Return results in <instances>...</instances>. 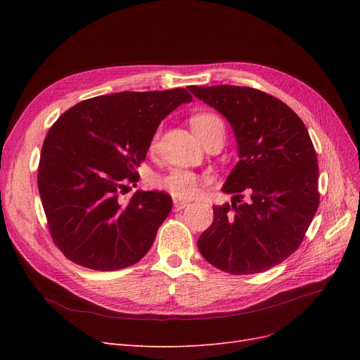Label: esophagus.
<instances>
[{"label": "esophagus", "mask_w": 360, "mask_h": 360, "mask_svg": "<svg viewBox=\"0 0 360 360\" xmlns=\"http://www.w3.org/2000/svg\"><path fill=\"white\" fill-rule=\"evenodd\" d=\"M188 201H183V200H174V210L179 212V210H183L184 207H188Z\"/></svg>", "instance_id": "obj_1"}]
</instances>
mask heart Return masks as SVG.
<instances>
[{
  "mask_svg": "<svg viewBox=\"0 0 360 360\" xmlns=\"http://www.w3.org/2000/svg\"><path fill=\"white\" fill-rule=\"evenodd\" d=\"M191 126L193 129V132L198 135V138L205 144L207 141L219 138L225 139V123L224 120L210 111H202L197 112L191 117ZM159 134L155 135L153 143H151V147H155L158 143ZM207 179L198 176L192 171L188 169H181V168H174L171 169L165 176H162L156 180L158 186L162 189H165L169 192L172 197L177 198H193L197 197L201 184L205 183Z\"/></svg>",
  "mask_w": 360,
  "mask_h": 360,
  "instance_id": "obj_1",
  "label": "heart"
}]
</instances>
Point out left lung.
I'll return each instance as SVG.
<instances>
[{
	"mask_svg": "<svg viewBox=\"0 0 360 360\" xmlns=\"http://www.w3.org/2000/svg\"><path fill=\"white\" fill-rule=\"evenodd\" d=\"M189 90L228 120L238 155L222 186L233 201L213 205L198 249L231 275L261 274L299 248L319 209V163L308 129L284 102L250 86Z\"/></svg>",
	"mask_w": 360,
	"mask_h": 360,
	"instance_id": "obj_1",
	"label": "left lung"
}]
</instances>
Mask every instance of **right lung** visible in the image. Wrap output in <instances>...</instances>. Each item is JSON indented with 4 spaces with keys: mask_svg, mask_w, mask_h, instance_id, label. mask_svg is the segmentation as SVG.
<instances>
[{
    "mask_svg": "<svg viewBox=\"0 0 360 360\" xmlns=\"http://www.w3.org/2000/svg\"><path fill=\"white\" fill-rule=\"evenodd\" d=\"M191 101L184 89L97 96L49 129L37 186L52 240L73 263L112 271L148 252L172 200L136 191L124 201L122 192L138 181L135 171L162 120Z\"/></svg>",
    "mask_w": 360,
    "mask_h": 360,
    "instance_id": "right-lung-1",
    "label": "right lung"
}]
</instances>
